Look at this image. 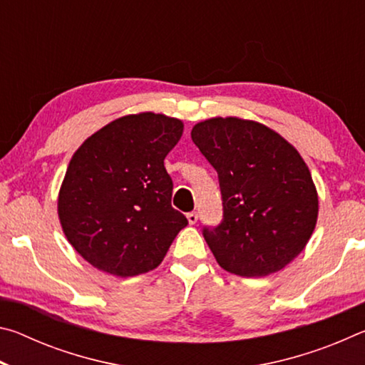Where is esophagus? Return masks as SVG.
I'll use <instances>...</instances> for the list:
<instances>
[{"label": "esophagus", "instance_id": "esophagus-1", "mask_svg": "<svg viewBox=\"0 0 365 365\" xmlns=\"http://www.w3.org/2000/svg\"><path fill=\"white\" fill-rule=\"evenodd\" d=\"M187 219L190 222V225H195L196 222H197V214L196 212H188L187 214Z\"/></svg>", "mask_w": 365, "mask_h": 365}]
</instances>
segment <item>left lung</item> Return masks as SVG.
Wrapping results in <instances>:
<instances>
[{
    "label": "left lung",
    "instance_id": "8db88e82",
    "mask_svg": "<svg viewBox=\"0 0 365 365\" xmlns=\"http://www.w3.org/2000/svg\"><path fill=\"white\" fill-rule=\"evenodd\" d=\"M191 140L217 170L224 220L202 235L215 261L240 277L282 270L306 248L319 195L298 150L261 122L212 117Z\"/></svg>",
    "mask_w": 365,
    "mask_h": 365
}]
</instances>
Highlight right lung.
<instances>
[{
    "label": "right lung",
    "instance_id": "right-lung-1",
    "mask_svg": "<svg viewBox=\"0 0 365 365\" xmlns=\"http://www.w3.org/2000/svg\"><path fill=\"white\" fill-rule=\"evenodd\" d=\"M183 133L175 117H119L73 153L58 195L67 242L86 262L115 277L146 274L163 262L187 217L170 205L164 159Z\"/></svg>",
    "mask_w": 365,
    "mask_h": 365
}]
</instances>
